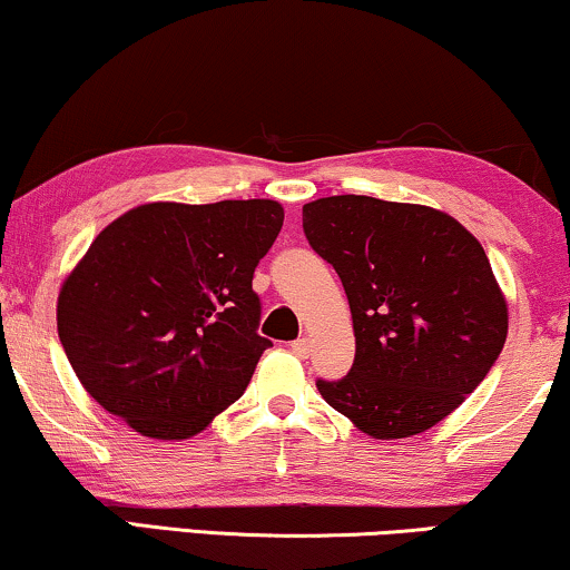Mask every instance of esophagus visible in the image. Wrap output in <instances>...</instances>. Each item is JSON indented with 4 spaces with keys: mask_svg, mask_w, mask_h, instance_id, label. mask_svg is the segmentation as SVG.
<instances>
[{
    "mask_svg": "<svg viewBox=\"0 0 570 570\" xmlns=\"http://www.w3.org/2000/svg\"><path fill=\"white\" fill-rule=\"evenodd\" d=\"M291 350L298 357H308L311 355V340H306V337L295 340V342H291Z\"/></svg>",
    "mask_w": 570,
    "mask_h": 570,
    "instance_id": "34e87169",
    "label": "esophagus"
}]
</instances>
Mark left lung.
<instances>
[{
  "instance_id": "8db88e82",
  "label": "left lung",
  "mask_w": 570,
  "mask_h": 570,
  "mask_svg": "<svg viewBox=\"0 0 570 570\" xmlns=\"http://www.w3.org/2000/svg\"><path fill=\"white\" fill-rule=\"evenodd\" d=\"M303 233L340 275L353 314V368L316 381L324 402L381 441L441 423L509 334L480 240L441 209L357 194L303 205Z\"/></svg>"
}]
</instances>
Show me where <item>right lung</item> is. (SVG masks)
<instances>
[{"label":"right lung","instance_id":"right-lung-1","mask_svg":"<svg viewBox=\"0 0 570 570\" xmlns=\"http://www.w3.org/2000/svg\"><path fill=\"white\" fill-rule=\"evenodd\" d=\"M272 199L150 202L92 240L59 291V340L100 407L147 439H191L246 392L262 353L254 269Z\"/></svg>","mask_w":570,"mask_h":570}]
</instances>
